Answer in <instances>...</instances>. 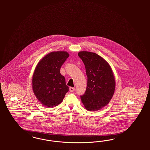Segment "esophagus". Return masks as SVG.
Returning <instances> with one entry per match:
<instances>
[{
    "instance_id": "34e87169",
    "label": "esophagus",
    "mask_w": 150,
    "mask_h": 150,
    "mask_svg": "<svg viewBox=\"0 0 150 150\" xmlns=\"http://www.w3.org/2000/svg\"><path fill=\"white\" fill-rule=\"evenodd\" d=\"M74 90H75V88H74V87H70L69 88V91H70V92H73Z\"/></svg>"
}]
</instances>
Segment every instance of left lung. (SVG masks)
<instances>
[{"label":"left lung","mask_w":150,"mask_h":150,"mask_svg":"<svg viewBox=\"0 0 150 150\" xmlns=\"http://www.w3.org/2000/svg\"><path fill=\"white\" fill-rule=\"evenodd\" d=\"M79 57L85 64L87 76L86 90L81 96L82 103L89 111H97L112 100L115 80L109 63L95 53L80 51Z\"/></svg>","instance_id":"8db88e82"}]
</instances>
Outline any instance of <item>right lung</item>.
<instances>
[{"label": "right lung", "instance_id": "right-lung-1", "mask_svg": "<svg viewBox=\"0 0 150 150\" xmlns=\"http://www.w3.org/2000/svg\"><path fill=\"white\" fill-rule=\"evenodd\" d=\"M69 56L66 51L52 52L38 62L32 79V91L42 105L52 107L63 100L69 87L60 69Z\"/></svg>", "mask_w": 150, "mask_h": 150}]
</instances>
